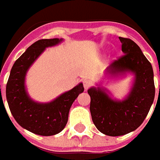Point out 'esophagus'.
<instances>
[{
	"instance_id": "esophagus-1",
	"label": "esophagus",
	"mask_w": 160,
	"mask_h": 160,
	"mask_svg": "<svg viewBox=\"0 0 160 160\" xmlns=\"http://www.w3.org/2000/svg\"><path fill=\"white\" fill-rule=\"evenodd\" d=\"M91 85H92V82H91L90 80H84V81H83V87H84V89L85 90L88 89Z\"/></svg>"
}]
</instances>
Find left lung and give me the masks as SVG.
<instances>
[{
    "label": "left lung",
    "mask_w": 160,
    "mask_h": 160,
    "mask_svg": "<svg viewBox=\"0 0 160 160\" xmlns=\"http://www.w3.org/2000/svg\"><path fill=\"white\" fill-rule=\"evenodd\" d=\"M125 54L105 71L107 78L133 76L128 94L122 100L112 97L109 91L97 83L88 89L90 111L97 129L108 136H120L136 130L150 111L155 97L152 66L140 47L131 39L119 37Z\"/></svg>",
    "instance_id": "8db88e82"
}]
</instances>
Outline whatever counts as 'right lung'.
<instances>
[{
	"instance_id": "obj_1",
	"label": "right lung",
	"mask_w": 160,
	"mask_h": 160,
	"mask_svg": "<svg viewBox=\"0 0 160 160\" xmlns=\"http://www.w3.org/2000/svg\"><path fill=\"white\" fill-rule=\"evenodd\" d=\"M63 39H42L33 43L13 65L6 85V98L10 112L17 123L29 132L51 136L60 132L68 119L71 106L83 85L79 83L50 102L34 101L27 91L26 76L30 67L48 47L58 45Z\"/></svg>"
}]
</instances>
